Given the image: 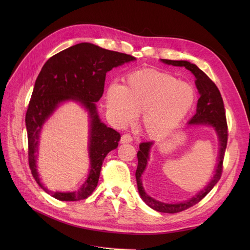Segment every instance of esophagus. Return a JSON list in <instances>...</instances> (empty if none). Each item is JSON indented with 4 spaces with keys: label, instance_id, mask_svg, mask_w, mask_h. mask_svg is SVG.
I'll list each match as a JSON object with an SVG mask.
<instances>
[{
    "label": "esophagus",
    "instance_id": "esophagus-1",
    "mask_svg": "<svg viewBox=\"0 0 250 250\" xmlns=\"http://www.w3.org/2000/svg\"><path fill=\"white\" fill-rule=\"evenodd\" d=\"M131 142H132V137L130 134H123L122 138H121V143L122 144H127Z\"/></svg>",
    "mask_w": 250,
    "mask_h": 250
}]
</instances>
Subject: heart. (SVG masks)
Wrapping results in <instances>:
<instances>
[{"instance_id": "1", "label": "heart", "mask_w": 250, "mask_h": 250, "mask_svg": "<svg viewBox=\"0 0 250 250\" xmlns=\"http://www.w3.org/2000/svg\"><path fill=\"white\" fill-rule=\"evenodd\" d=\"M196 100V92L188 82L155 69L129 73L124 84H112L106 94L110 116L120 124L130 123L141 114V128L149 138L158 139L181 123Z\"/></svg>"}]
</instances>
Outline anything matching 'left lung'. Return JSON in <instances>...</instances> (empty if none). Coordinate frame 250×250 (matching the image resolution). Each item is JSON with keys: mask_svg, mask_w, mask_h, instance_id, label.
Instances as JSON below:
<instances>
[{"mask_svg": "<svg viewBox=\"0 0 250 250\" xmlns=\"http://www.w3.org/2000/svg\"><path fill=\"white\" fill-rule=\"evenodd\" d=\"M161 62L174 66H185L187 70L191 71L192 74L195 76V84L198 89V93L200 98L197 102V109L194 117L188 121V125L196 126V125H202V126H210L213 127L219 140V157H218V164L215 170L214 176L211 177L208 185L201 190L199 193L196 194L194 197L188 199L184 202L178 203H164L158 201L149 195L144 190V187L142 184V175L144 171H145L148 160H149V152L150 149L153 145V142H146L140 144V150L138 151V168L135 171V178H137L138 184V190L140 196L147 206L151 208H153L161 213H167V214H175L183 211L188 208L195 206L198 203L201 199H203L210 192L211 188L215 187L218 183L219 179L221 177L222 174V165H223V158L226 145H228V123H226V117H225V109L224 104L220 92H219L218 87L215 83L211 81L207 74L202 72L199 67L187 62V60H169V59H161Z\"/></svg>", "mask_w": 250, "mask_h": 250, "instance_id": "left-lung-1", "label": "left lung"}]
</instances>
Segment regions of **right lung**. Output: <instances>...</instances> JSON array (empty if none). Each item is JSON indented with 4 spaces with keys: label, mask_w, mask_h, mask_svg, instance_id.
Wrapping results in <instances>:
<instances>
[{
    "label": "right lung",
    "mask_w": 250,
    "mask_h": 250,
    "mask_svg": "<svg viewBox=\"0 0 250 250\" xmlns=\"http://www.w3.org/2000/svg\"><path fill=\"white\" fill-rule=\"evenodd\" d=\"M133 60L135 58L131 55L81 42L57 53L43 64L35 81L25 121L29 167L36 183L52 197L62 201H78L94 192L105 156L118 147L121 139L118 131L101 122L96 102L103 95L106 73ZM71 100L79 102L89 112L90 173L78 191L52 192L41 184L36 169L39 134L43 124L59 105Z\"/></svg>",
    "instance_id": "obj_1"
}]
</instances>
